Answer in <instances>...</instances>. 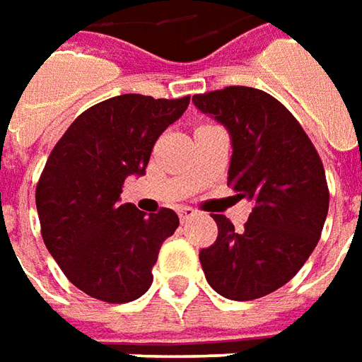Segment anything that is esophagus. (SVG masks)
Returning a JSON list of instances; mask_svg holds the SVG:
<instances>
[{
    "label": "esophagus",
    "mask_w": 362,
    "mask_h": 362,
    "mask_svg": "<svg viewBox=\"0 0 362 362\" xmlns=\"http://www.w3.org/2000/svg\"><path fill=\"white\" fill-rule=\"evenodd\" d=\"M177 214H179V219H181V221H187V219H191L193 216H197V211H195L193 207H187V205H185V207H179Z\"/></svg>",
    "instance_id": "esophagus-1"
}]
</instances>
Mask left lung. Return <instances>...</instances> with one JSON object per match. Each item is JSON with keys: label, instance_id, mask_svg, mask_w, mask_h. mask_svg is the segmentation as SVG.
Instances as JSON below:
<instances>
[{"label": "left lung", "instance_id": "1", "mask_svg": "<svg viewBox=\"0 0 362 362\" xmlns=\"http://www.w3.org/2000/svg\"><path fill=\"white\" fill-rule=\"evenodd\" d=\"M231 136L228 185L254 203L242 231L214 214L217 240L199 252L205 278L230 300H256L292 280L313 254L328 214L322 160L282 103L250 86L193 96Z\"/></svg>", "mask_w": 362, "mask_h": 362}]
</instances>
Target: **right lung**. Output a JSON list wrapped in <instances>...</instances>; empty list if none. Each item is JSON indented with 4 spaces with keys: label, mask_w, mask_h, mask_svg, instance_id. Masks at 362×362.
I'll use <instances>...</instances> for the list:
<instances>
[{
    "label": "right lung",
    "mask_w": 362,
    "mask_h": 362,
    "mask_svg": "<svg viewBox=\"0 0 362 362\" xmlns=\"http://www.w3.org/2000/svg\"><path fill=\"white\" fill-rule=\"evenodd\" d=\"M183 98L120 94L90 106L52 148L35 187L42 238L66 278L92 298L122 304L153 284L163 242L179 228L173 209L145 216L120 205L124 179L145 175Z\"/></svg>",
    "instance_id": "obj_1"
}]
</instances>
